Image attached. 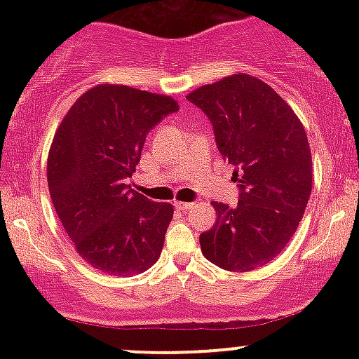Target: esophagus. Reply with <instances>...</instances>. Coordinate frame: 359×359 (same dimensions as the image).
Wrapping results in <instances>:
<instances>
[{"mask_svg":"<svg viewBox=\"0 0 359 359\" xmlns=\"http://www.w3.org/2000/svg\"><path fill=\"white\" fill-rule=\"evenodd\" d=\"M175 209H179V211H189V209L192 208V203H182V201H175L174 203Z\"/></svg>","mask_w":359,"mask_h":359,"instance_id":"34e87169","label":"esophagus"}]
</instances>
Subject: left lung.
Returning <instances> with one entry per match:
<instances>
[{
  "mask_svg": "<svg viewBox=\"0 0 359 359\" xmlns=\"http://www.w3.org/2000/svg\"><path fill=\"white\" fill-rule=\"evenodd\" d=\"M187 100L211 121L240 189L236 208L212 203L216 222L199 236L201 250L222 270L266 265L297 231L311 196L306 130L269 84L248 74L203 86Z\"/></svg>",
  "mask_w": 359,
  "mask_h": 359,
  "instance_id": "8db88e82",
  "label": "left lung"
}]
</instances>
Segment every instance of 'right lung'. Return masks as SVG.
Segmentation results:
<instances>
[{
	"mask_svg": "<svg viewBox=\"0 0 359 359\" xmlns=\"http://www.w3.org/2000/svg\"><path fill=\"white\" fill-rule=\"evenodd\" d=\"M179 104L168 96L101 84L72 104L55 131L48 191L77 253L96 270L131 277L162 253L174 208L126 184L148 131Z\"/></svg>",
	"mask_w": 359,
	"mask_h": 359,
	"instance_id": "1",
	"label": "right lung"
}]
</instances>
